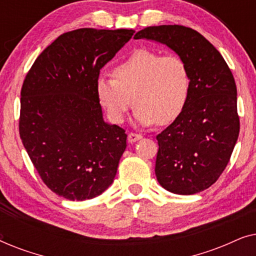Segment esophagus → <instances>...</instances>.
<instances>
[{"instance_id": "esophagus-1", "label": "esophagus", "mask_w": 256, "mask_h": 256, "mask_svg": "<svg viewBox=\"0 0 256 256\" xmlns=\"http://www.w3.org/2000/svg\"><path fill=\"white\" fill-rule=\"evenodd\" d=\"M141 138H142L141 134H135V132H130V134H128V142L129 143H134Z\"/></svg>"}]
</instances>
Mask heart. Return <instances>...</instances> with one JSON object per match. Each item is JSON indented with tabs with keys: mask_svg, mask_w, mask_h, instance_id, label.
<instances>
[{
	"mask_svg": "<svg viewBox=\"0 0 256 256\" xmlns=\"http://www.w3.org/2000/svg\"><path fill=\"white\" fill-rule=\"evenodd\" d=\"M113 76L101 74L96 82L98 100L113 124H122L134 104L138 124H169L190 96V71L176 54L138 48L115 66Z\"/></svg>",
	"mask_w": 256,
	"mask_h": 256,
	"instance_id": "1",
	"label": "heart"
}]
</instances>
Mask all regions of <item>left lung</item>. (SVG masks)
<instances>
[{
	"label": "left lung",
	"mask_w": 256,
	"mask_h": 256,
	"mask_svg": "<svg viewBox=\"0 0 256 256\" xmlns=\"http://www.w3.org/2000/svg\"><path fill=\"white\" fill-rule=\"evenodd\" d=\"M134 38L166 45L186 62L191 76L184 110L156 136L157 180L172 194L204 191L225 170L239 136L232 72L220 52L191 28L148 26Z\"/></svg>",
	"instance_id": "left-lung-1"
}]
</instances>
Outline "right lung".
<instances>
[{"label":"right lung","instance_id":"1","mask_svg":"<svg viewBox=\"0 0 256 256\" xmlns=\"http://www.w3.org/2000/svg\"><path fill=\"white\" fill-rule=\"evenodd\" d=\"M134 32L84 28L62 34L24 79L20 140L42 180L62 198L92 199L113 183L127 134L104 122L96 82Z\"/></svg>","mask_w":256,"mask_h":256}]
</instances>
